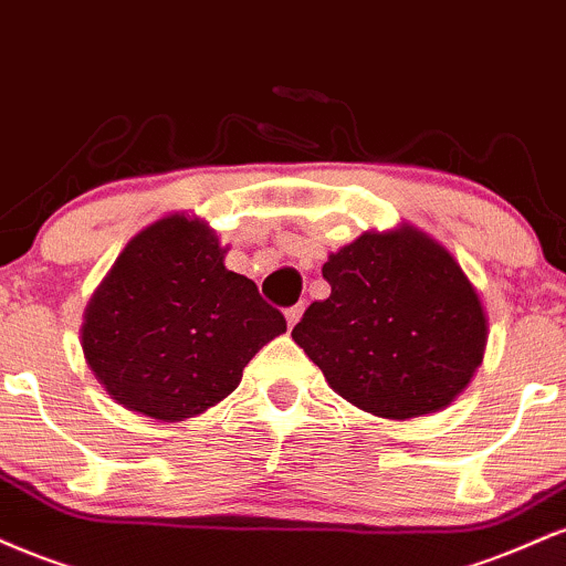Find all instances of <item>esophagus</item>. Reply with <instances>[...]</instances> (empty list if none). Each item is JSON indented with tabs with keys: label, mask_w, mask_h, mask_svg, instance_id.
<instances>
[{
	"label": "esophagus",
	"mask_w": 566,
	"mask_h": 566,
	"mask_svg": "<svg viewBox=\"0 0 566 566\" xmlns=\"http://www.w3.org/2000/svg\"><path fill=\"white\" fill-rule=\"evenodd\" d=\"M302 312H304V302L302 304H294V307L285 310V323H289V328H294V325L302 321Z\"/></svg>",
	"instance_id": "obj_1"
}]
</instances>
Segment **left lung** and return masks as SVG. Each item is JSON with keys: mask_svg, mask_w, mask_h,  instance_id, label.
<instances>
[{"mask_svg": "<svg viewBox=\"0 0 566 566\" xmlns=\"http://www.w3.org/2000/svg\"><path fill=\"white\" fill-rule=\"evenodd\" d=\"M331 296L312 302L294 342L336 395L365 413L416 418L469 387L488 315L444 245L402 224L363 232L323 264Z\"/></svg>", "mask_w": 566, "mask_h": 566, "instance_id": "obj_1", "label": "left lung"}]
</instances>
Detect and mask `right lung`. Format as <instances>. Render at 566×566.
Masks as SVG:
<instances>
[{
    "label": "right lung",
    "mask_w": 566,
    "mask_h": 566,
    "mask_svg": "<svg viewBox=\"0 0 566 566\" xmlns=\"http://www.w3.org/2000/svg\"><path fill=\"white\" fill-rule=\"evenodd\" d=\"M285 331L254 281L224 268L217 232L171 214L137 232L82 325L86 365L126 410L182 421L241 384L243 368Z\"/></svg>",
    "instance_id": "obj_1"
}]
</instances>
